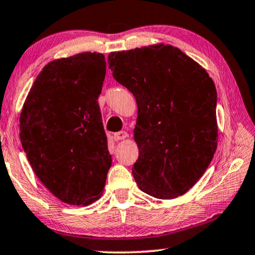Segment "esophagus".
Here are the masks:
<instances>
[{
    "label": "esophagus",
    "mask_w": 255,
    "mask_h": 255,
    "mask_svg": "<svg viewBox=\"0 0 255 255\" xmlns=\"http://www.w3.org/2000/svg\"><path fill=\"white\" fill-rule=\"evenodd\" d=\"M128 136V133L125 132V131H120V132H116L115 134H114V139L116 140V141H119V140H123V139H125Z\"/></svg>",
    "instance_id": "34e87169"
}]
</instances>
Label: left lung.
Masks as SVG:
<instances>
[{
    "label": "left lung",
    "instance_id": "1",
    "mask_svg": "<svg viewBox=\"0 0 255 255\" xmlns=\"http://www.w3.org/2000/svg\"><path fill=\"white\" fill-rule=\"evenodd\" d=\"M113 77L136 100L132 173L143 193L183 195L204 174L217 149V90L204 68L178 48L151 45L108 57Z\"/></svg>",
    "mask_w": 255,
    "mask_h": 255
}]
</instances>
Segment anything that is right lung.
I'll list each match as a JSON object with an SVG mask.
<instances>
[{"label": "right lung", "mask_w": 255, "mask_h": 255, "mask_svg": "<svg viewBox=\"0 0 255 255\" xmlns=\"http://www.w3.org/2000/svg\"><path fill=\"white\" fill-rule=\"evenodd\" d=\"M105 56L78 53L45 66L20 115V140L41 182L60 201L89 205L103 194L112 156L98 104Z\"/></svg>", "instance_id": "1"}]
</instances>
